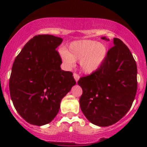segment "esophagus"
<instances>
[{"label":"esophagus","mask_w":147,"mask_h":147,"mask_svg":"<svg viewBox=\"0 0 147 147\" xmlns=\"http://www.w3.org/2000/svg\"><path fill=\"white\" fill-rule=\"evenodd\" d=\"M74 77L75 80H76V82H77L78 80H80V75L78 74H76V73H74Z\"/></svg>","instance_id":"1"}]
</instances>
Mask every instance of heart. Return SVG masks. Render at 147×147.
<instances>
[{"mask_svg":"<svg viewBox=\"0 0 147 147\" xmlns=\"http://www.w3.org/2000/svg\"><path fill=\"white\" fill-rule=\"evenodd\" d=\"M107 48L104 44L94 40H80L71 43L69 51H61L63 62L69 67L74 65L75 61H80L82 71L91 74L96 71L107 57Z\"/></svg>","mask_w":147,"mask_h":147,"instance_id":"b5f03b06","label":"heart"}]
</instances>
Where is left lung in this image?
I'll return each instance as SVG.
<instances>
[{
	"mask_svg": "<svg viewBox=\"0 0 147 147\" xmlns=\"http://www.w3.org/2000/svg\"><path fill=\"white\" fill-rule=\"evenodd\" d=\"M113 44L102 65L78 81L82 89V111L90 122L100 127L112 125L124 117L137 92V65L132 54L120 39L114 38Z\"/></svg>",
	"mask_w": 147,
	"mask_h": 147,
	"instance_id": "obj_1",
	"label": "left lung"
}]
</instances>
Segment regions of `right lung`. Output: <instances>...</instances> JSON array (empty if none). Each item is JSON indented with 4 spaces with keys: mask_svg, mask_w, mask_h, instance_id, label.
Returning a JSON list of instances; mask_svg holds the SVG:
<instances>
[{
    "mask_svg": "<svg viewBox=\"0 0 147 147\" xmlns=\"http://www.w3.org/2000/svg\"><path fill=\"white\" fill-rule=\"evenodd\" d=\"M62 39L50 34L34 36L15 59L9 79L11 101L28 123L42 126L57 115L61 100L76 85L72 72L61 69L56 49Z\"/></svg>",
    "mask_w": 147,
    "mask_h": 147,
    "instance_id": "1",
    "label": "right lung"
}]
</instances>
